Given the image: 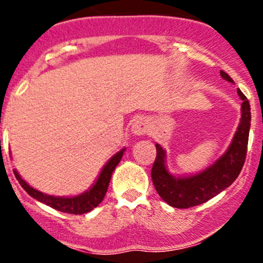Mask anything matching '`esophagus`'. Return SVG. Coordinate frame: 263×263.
I'll list each match as a JSON object with an SVG mask.
<instances>
[{
	"label": "esophagus",
	"instance_id": "1",
	"mask_svg": "<svg viewBox=\"0 0 263 263\" xmlns=\"http://www.w3.org/2000/svg\"><path fill=\"white\" fill-rule=\"evenodd\" d=\"M147 131H148V123H147L146 120L138 119L132 123V132H134L135 135H144Z\"/></svg>",
	"mask_w": 263,
	"mask_h": 263
}]
</instances>
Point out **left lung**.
I'll use <instances>...</instances> for the list:
<instances>
[{
	"instance_id": "1",
	"label": "left lung",
	"mask_w": 263,
	"mask_h": 263,
	"mask_svg": "<svg viewBox=\"0 0 263 263\" xmlns=\"http://www.w3.org/2000/svg\"><path fill=\"white\" fill-rule=\"evenodd\" d=\"M220 75L225 80L234 83L225 71H220ZM237 93L242 100L240 125L228 151L206 170L194 176L173 177L165 167V151L158 143L156 144L157 157L151 177L159 197L171 206L186 209L203 204L230 186L240 174L247 153L251 108L249 100L240 89H237Z\"/></svg>"
}]
</instances>
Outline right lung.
<instances>
[{"label":"right lung","mask_w":263,"mask_h":263,"mask_svg":"<svg viewBox=\"0 0 263 263\" xmlns=\"http://www.w3.org/2000/svg\"><path fill=\"white\" fill-rule=\"evenodd\" d=\"M125 148L117 152L116 155L112 156L110 158L106 164L102 168L100 176H99L98 180L89 190H86L83 194L77 195V197L71 198H63V197H53V195L44 194V193L39 192L32 188L31 185H28L25 180L21 178L20 174L17 173V171L14 170L13 173L16 176L17 180L20 182L21 186L31 195L32 198L37 199L41 203H44L45 205H49L53 209L62 211V213H68V214H75V215H79V214H85L91 211L93 208L98 206L99 204L104 200L105 194H106L108 183H110L111 174L116 168V165L119 164L121 161Z\"/></svg>","instance_id":"obj_1"}]
</instances>
